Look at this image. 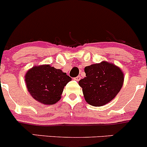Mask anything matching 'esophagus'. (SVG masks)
Masks as SVG:
<instances>
[{
  "label": "esophagus",
  "mask_w": 147,
  "mask_h": 147,
  "mask_svg": "<svg viewBox=\"0 0 147 147\" xmlns=\"http://www.w3.org/2000/svg\"><path fill=\"white\" fill-rule=\"evenodd\" d=\"M74 79H75L76 81H78L80 79H81V76H76V78H74Z\"/></svg>",
  "instance_id": "esophagus-1"
}]
</instances>
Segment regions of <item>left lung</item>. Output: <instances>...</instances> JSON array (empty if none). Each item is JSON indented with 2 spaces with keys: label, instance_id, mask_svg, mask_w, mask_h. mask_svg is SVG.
Returning <instances> with one entry per match:
<instances>
[{
  "label": "left lung",
  "instance_id": "left-lung-1",
  "mask_svg": "<svg viewBox=\"0 0 147 147\" xmlns=\"http://www.w3.org/2000/svg\"><path fill=\"white\" fill-rule=\"evenodd\" d=\"M86 77L78 82L86 102L102 106L117 96L124 81V74L113 63L102 61L85 67Z\"/></svg>",
  "mask_w": 147,
  "mask_h": 147
}]
</instances>
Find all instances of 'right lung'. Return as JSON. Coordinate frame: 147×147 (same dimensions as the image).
I'll return each instance as SVG.
<instances>
[{
	"label": "right lung",
	"instance_id": "1",
	"mask_svg": "<svg viewBox=\"0 0 147 147\" xmlns=\"http://www.w3.org/2000/svg\"><path fill=\"white\" fill-rule=\"evenodd\" d=\"M71 78L50 65L36 66L25 75V82L30 95L45 105H53L61 98L63 88Z\"/></svg>",
	"mask_w": 147,
	"mask_h": 147
}]
</instances>
